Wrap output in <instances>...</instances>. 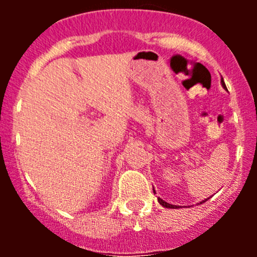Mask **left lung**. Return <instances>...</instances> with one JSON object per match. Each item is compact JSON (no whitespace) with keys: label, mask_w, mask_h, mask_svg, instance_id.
I'll return each mask as SVG.
<instances>
[{"label":"left lung","mask_w":257,"mask_h":257,"mask_svg":"<svg viewBox=\"0 0 257 257\" xmlns=\"http://www.w3.org/2000/svg\"><path fill=\"white\" fill-rule=\"evenodd\" d=\"M222 85H224V82H222ZM207 199H208V198H207ZM207 199H205V201H202L201 203H203V202H206V201H207ZM158 202H160V203L163 206V207H167V208H178V206L170 205V203H167V202H165V201H163V199H161V198H158Z\"/></svg>","instance_id":"obj_1"}]
</instances>
